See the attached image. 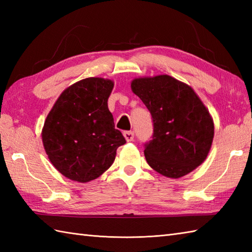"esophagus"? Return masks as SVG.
Returning a JSON list of instances; mask_svg holds the SVG:
<instances>
[{
  "label": "esophagus",
  "mask_w": 252,
  "mask_h": 252,
  "mask_svg": "<svg viewBox=\"0 0 252 252\" xmlns=\"http://www.w3.org/2000/svg\"><path fill=\"white\" fill-rule=\"evenodd\" d=\"M123 136L126 137V140L127 142L134 141V132H133V131H125V132H123Z\"/></svg>",
  "instance_id": "esophagus-1"
}]
</instances>
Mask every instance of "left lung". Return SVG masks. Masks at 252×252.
Returning <instances> with one entry per match:
<instances>
[{
  "label": "left lung",
  "instance_id": "left-lung-1",
  "mask_svg": "<svg viewBox=\"0 0 252 252\" xmlns=\"http://www.w3.org/2000/svg\"><path fill=\"white\" fill-rule=\"evenodd\" d=\"M131 88L152 115L154 133L144 144L147 163L178 179L205 161L215 126L194 90L167 74L135 79Z\"/></svg>",
  "mask_w": 252,
  "mask_h": 252
}]
</instances>
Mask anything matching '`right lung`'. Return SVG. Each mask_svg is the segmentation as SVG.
Instances as JSON below:
<instances>
[{
  "label": "right lung",
  "mask_w": 252,
  "mask_h": 252,
  "mask_svg": "<svg viewBox=\"0 0 252 252\" xmlns=\"http://www.w3.org/2000/svg\"><path fill=\"white\" fill-rule=\"evenodd\" d=\"M114 82L87 78L66 89L47 115L42 141L53 165L66 178L90 182L114 162L126 144L107 100Z\"/></svg>",
  "instance_id": "1"
}]
</instances>
